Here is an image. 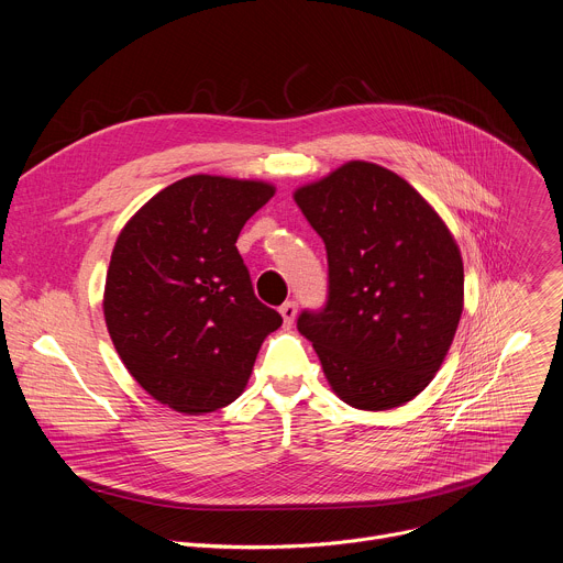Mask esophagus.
<instances>
[{"instance_id":"obj_1","label":"esophagus","mask_w":563,"mask_h":563,"mask_svg":"<svg viewBox=\"0 0 563 563\" xmlns=\"http://www.w3.org/2000/svg\"><path fill=\"white\" fill-rule=\"evenodd\" d=\"M296 311H298V307H296V302H294V300L283 302V307H280V316H283V320H285V325H287V328H289V325H294Z\"/></svg>"}]
</instances>
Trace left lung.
Returning <instances> with one entry per match:
<instances>
[{
    "label": "left lung",
    "instance_id": "1",
    "mask_svg": "<svg viewBox=\"0 0 563 563\" xmlns=\"http://www.w3.org/2000/svg\"><path fill=\"white\" fill-rule=\"evenodd\" d=\"M330 265L328 302L298 332L347 406L391 410L439 372L463 311V261L428 200L394 172L352 159L294 191Z\"/></svg>",
    "mask_w": 563,
    "mask_h": 563
}]
</instances>
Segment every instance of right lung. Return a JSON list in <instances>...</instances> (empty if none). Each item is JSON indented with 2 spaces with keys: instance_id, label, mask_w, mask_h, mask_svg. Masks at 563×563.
Here are the masks:
<instances>
[{
  "instance_id": "add662e5",
  "label": "right lung",
  "mask_w": 563,
  "mask_h": 563,
  "mask_svg": "<svg viewBox=\"0 0 563 563\" xmlns=\"http://www.w3.org/2000/svg\"><path fill=\"white\" fill-rule=\"evenodd\" d=\"M276 187L189 176L155 194L120 231L104 287L111 341L157 404L183 415L243 394L263 341L283 325L235 250Z\"/></svg>"
}]
</instances>
